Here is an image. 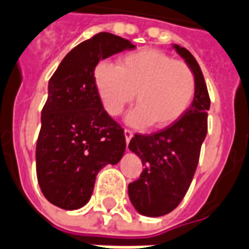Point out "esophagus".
<instances>
[{
    "label": "esophagus",
    "mask_w": 249,
    "mask_h": 249,
    "mask_svg": "<svg viewBox=\"0 0 249 249\" xmlns=\"http://www.w3.org/2000/svg\"><path fill=\"white\" fill-rule=\"evenodd\" d=\"M124 134H125V141H126V143H129V141L132 140V137H133L134 133L130 129H125Z\"/></svg>",
    "instance_id": "esophagus-1"
}]
</instances>
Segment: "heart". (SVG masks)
Returning a JSON list of instances; mask_svg holds the SVG:
<instances>
[{
    "instance_id": "heart-1",
    "label": "heart",
    "mask_w": 249,
    "mask_h": 249,
    "mask_svg": "<svg viewBox=\"0 0 249 249\" xmlns=\"http://www.w3.org/2000/svg\"><path fill=\"white\" fill-rule=\"evenodd\" d=\"M95 84L106 110L120 116L137 104L128 123L137 128L152 124L165 129L176 124L190 108L196 92L193 70L182 60L157 49H142L124 55L119 64L101 62L95 68Z\"/></svg>"
}]
</instances>
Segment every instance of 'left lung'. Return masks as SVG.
I'll list each match as a JSON object with an SVG mask.
<instances>
[{
	"label": "left lung",
	"instance_id": "left-lung-1",
	"mask_svg": "<svg viewBox=\"0 0 249 249\" xmlns=\"http://www.w3.org/2000/svg\"><path fill=\"white\" fill-rule=\"evenodd\" d=\"M191 67L196 92L190 108L169 128L152 134H134L129 149L142 160L139 179L129 183L130 202L145 216H162L176 209L186 195L207 134L210 96L203 73L189 50L174 45Z\"/></svg>",
	"mask_w": 249,
	"mask_h": 249
}]
</instances>
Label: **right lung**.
Segmentation results:
<instances>
[{
	"instance_id": "add662e5",
	"label": "right lung",
	"mask_w": 249,
	"mask_h": 249,
	"mask_svg": "<svg viewBox=\"0 0 249 249\" xmlns=\"http://www.w3.org/2000/svg\"><path fill=\"white\" fill-rule=\"evenodd\" d=\"M132 49L129 40L99 33L73 47L50 79L36 141V177L46 199L60 209L83 207L99 170L124 154V129L103 107L95 68L101 59Z\"/></svg>"
}]
</instances>
